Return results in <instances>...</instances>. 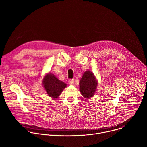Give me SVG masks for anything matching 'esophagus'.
<instances>
[{
  "label": "esophagus",
  "mask_w": 147,
  "mask_h": 147,
  "mask_svg": "<svg viewBox=\"0 0 147 147\" xmlns=\"http://www.w3.org/2000/svg\"><path fill=\"white\" fill-rule=\"evenodd\" d=\"M74 79H70L69 80V83L70 84V85H73L74 84Z\"/></svg>",
  "instance_id": "1"
}]
</instances>
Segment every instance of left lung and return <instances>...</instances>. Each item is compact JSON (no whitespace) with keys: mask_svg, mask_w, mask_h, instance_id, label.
<instances>
[{"mask_svg":"<svg viewBox=\"0 0 147 147\" xmlns=\"http://www.w3.org/2000/svg\"><path fill=\"white\" fill-rule=\"evenodd\" d=\"M81 94L85 98H90L93 96L96 92L98 81L93 73L91 71H86L83 74L79 83Z\"/></svg>","mask_w":147,"mask_h":147,"instance_id":"8db88e82","label":"left lung"}]
</instances>
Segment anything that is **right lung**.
<instances>
[{"instance_id":"1","label":"right lung","mask_w":147,"mask_h":147,"mask_svg":"<svg viewBox=\"0 0 147 147\" xmlns=\"http://www.w3.org/2000/svg\"><path fill=\"white\" fill-rule=\"evenodd\" d=\"M42 85L48 96L56 99L67 87L66 83L59 80L52 73L47 74L42 81Z\"/></svg>"}]
</instances>
